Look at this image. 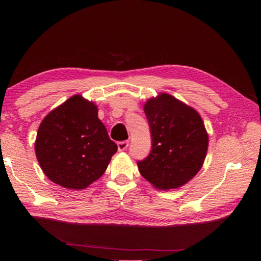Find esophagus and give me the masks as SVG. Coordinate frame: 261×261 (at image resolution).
I'll return each instance as SVG.
<instances>
[{
  "label": "esophagus",
  "instance_id": "34e87169",
  "mask_svg": "<svg viewBox=\"0 0 261 261\" xmlns=\"http://www.w3.org/2000/svg\"><path fill=\"white\" fill-rule=\"evenodd\" d=\"M127 146H129V141H127V140L118 142V149H119V151H123V150H125V149L127 148Z\"/></svg>",
  "mask_w": 261,
  "mask_h": 261
}]
</instances>
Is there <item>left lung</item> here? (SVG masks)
Masks as SVG:
<instances>
[{
  "mask_svg": "<svg viewBox=\"0 0 261 261\" xmlns=\"http://www.w3.org/2000/svg\"><path fill=\"white\" fill-rule=\"evenodd\" d=\"M145 111L151 134V151L138 168L158 190L185 185L202 168L208 135L195 110L167 93L149 98Z\"/></svg>",
  "mask_w": 261,
  "mask_h": 261,
  "instance_id": "obj_1",
  "label": "left lung"
}]
</instances>
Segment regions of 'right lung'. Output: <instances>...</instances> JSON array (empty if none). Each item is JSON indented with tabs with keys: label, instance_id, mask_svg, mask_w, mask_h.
I'll return each instance as SVG.
<instances>
[{
	"label": "right lung",
	"instance_id": "right-lung-1",
	"mask_svg": "<svg viewBox=\"0 0 261 261\" xmlns=\"http://www.w3.org/2000/svg\"><path fill=\"white\" fill-rule=\"evenodd\" d=\"M35 150L49 179L80 191L105 173L118 146L98 119L96 105L74 95L42 120Z\"/></svg>",
	"mask_w": 261,
	"mask_h": 261
}]
</instances>
